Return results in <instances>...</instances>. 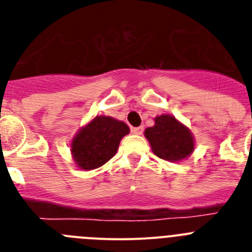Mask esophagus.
Here are the masks:
<instances>
[{
  "mask_svg": "<svg viewBox=\"0 0 252 252\" xmlns=\"http://www.w3.org/2000/svg\"><path fill=\"white\" fill-rule=\"evenodd\" d=\"M131 131H132L133 135H142V132H144V126H140V127H133Z\"/></svg>",
  "mask_w": 252,
  "mask_h": 252,
  "instance_id": "34e87169",
  "label": "esophagus"
}]
</instances>
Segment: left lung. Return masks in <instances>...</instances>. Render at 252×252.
<instances>
[{
    "instance_id": "1",
    "label": "left lung",
    "mask_w": 252,
    "mask_h": 252,
    "mask_svg": "<svg viewBox=\"0 0 252 252\" xmlns=\"http://www.w3.org/2000/svg\"><path fill=\"white\" fill-rule=\"evenodd\" d=\"M145 137L152 152L170 162L188 158L195 150V138L190 128L172 115L155 117V125L145 130Z\"/></svg>"
}]
</instances>
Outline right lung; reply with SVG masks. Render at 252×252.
<instances>
[{
    "label": "right lung",
    "instance_id": "obj_1",
    "mask_svg": "<svg viewBox=\"0 0 252 252\" xmlns=\"http://www.w3.org/2000/svg\"><path fill=\"white\" fill-rule=\"evenodd\" d=\"M130 133L125 122L111 116H94L77 131L71 141V155L81 170H94L114 158L120 141Z\"/></svg>",
    "mask_w": 252,
    "mask_h": 252
}]
</instances>
